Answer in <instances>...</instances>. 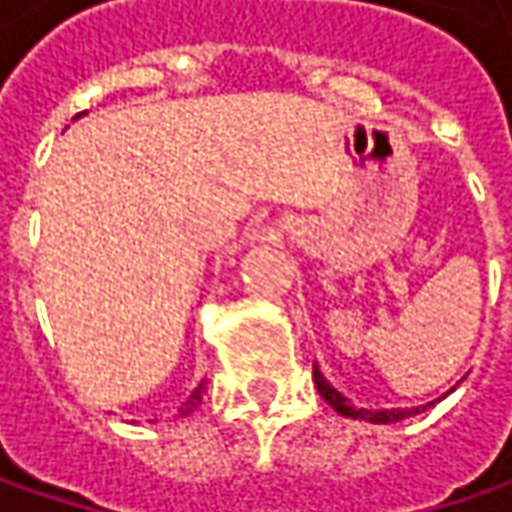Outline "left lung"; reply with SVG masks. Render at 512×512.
<instances>
[{
	"instance_id": "left-lung-1",
	"label": "left lung",
	"mask_w": 512,
	"mask_h": 512,
	"mask_svg": "<svg viewBox=\"0 0 512 512\" xmlns=\"http://www.w3.org/2000/svg\"><path fill=\"white\" fill-rule=\"evenodd\" d=\"M313 382H316L319 396H322V399H325L336 413L350 416V419H364V422H373V424H390V422H402V419H407V416H416V413L427 410V404H422V407H407V410H402V407H393V410H364V407H353V404L347 402L333 384L327 382L325 376H322V370H319L316 364H313Z\"/></svg>"
}]
</instances>
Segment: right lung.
I'll list each match as a JSON object with an SVG mask.
<instances>
[{
    "mask_svg": "<svg viewBox=\"0 0 512 512\" xmlns=\"http://www.w3.org/2000/svg\"><path fill=\"white\" fill-rule=\"evenodd\" d=\"M79 116H85V110H82V113H76V119H79ZM202 393H205V384H199V387H196V390L190 393V399H187V402L179 407V413H182V416L193 413V410H196V407L202 404Z\"/></svg>",
    "mask_w": 512,
    "mask_h": 512,
    "instance_id": "1",
    "label": "right lung"
}]
</instances>
